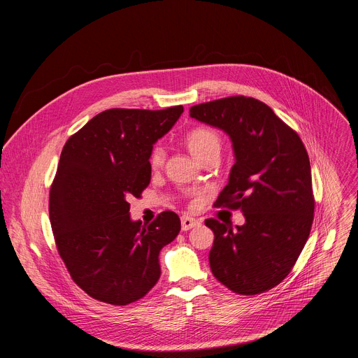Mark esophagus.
<instances>
[{
  "instance_id": "obj_1",
  "label": "esophagus",
  "mask_w": 358,
  "mask_h": 358,
  "mask_svg": "<svg viewBox=\"0 0 358 358\" xmlns=\"http://www.w3.org/2000/svg\"><path fill=\"white\" fill-rule=\"evenodd\" d=\"M198 224H199V221L195 220V218H189V217H185V215L181 217V228H182V231H188V229L196 227Z\"/></svg>"
}]
</instances>
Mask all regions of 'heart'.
<instances>
[{
  "instance_id": "b5f03b06",
  "label": "heart",
  "mask_w": 358,
  "mask_h": 358,
  "mask_svg": "<svg viewBox=\"0 0 358 358\" xmlns=\"http://www.w3.org/2000/svg\"><path fill=\"white\" fill-rule=\"evenodd\" d=\"M182 140L188 150L191 151V155L199 162H202L211 155H220V150L222 145L221 134L215 129L203 124L191 127L188 131H185ZM164 159L166 151L162 145H155L150 150L148 164L152 170L160 169L164 163Z\"/></svg>"
}]
</instances>
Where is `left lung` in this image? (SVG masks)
<instances>
[{
    "label": "left lung",
    "instance_id": "obj_1",
    "mask_svg": "<svg viewBox=\"0 0 358 358\" xmlns=\"http://www.w3.org/2000/svg\"><path fill=\"white\" fill-rule=\"evenodd\" d=\"M189 116L229 134L236 162L214 207L241 210L246 221L234 229L206 220L215 235L211 271L234 293L268 292L290 273L310 235L315 195L308 151L290 126L249 96L195 105Z\"/></svg>",
    "mask_w": 358,
    "mask_h": 358
}]
</instances>
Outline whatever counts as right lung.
<instances>
[{
	"instance_id": "right-lung-1",
	"label": "right lung",
	"mask_w": 358,
	"mask_h": 358,
	"mask_svg": "<svg viewBox=\"0 0 358 358\" xmlns=\"http://www.w3.org/2000/svg\"><path fill=\"white\" fill-rule=\"evenodd\" d=\"M184 108L109 109L65 143L49 191L55 245L72 280L90 297L127 306L160 278L159 253L181 229L173 211L148 225L130 220L129 199L151 178L150 150Z\"/></svg>"
}]
</instances>
